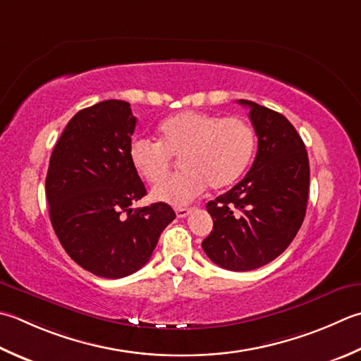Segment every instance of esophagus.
Here are the masks:
<instances>
[{
    "label": "esophagus",
    "instance_id": "esophagus-1",
    "mask_svg": "<svg viewBox=\"0 0 361 361\" xmlns=\"http://www.w3.org/2000/svg\"><path fill=\"white\" fill-rule=\"evenodd\" d=\"M190 211H192L190 208H176V209H175V213H176V216L183 219V217L189 216V214H190Z\"/></svg>",
    "mask_w": 361,
    "mask_h": 361
}]
</instances>
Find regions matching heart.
Returning a JSON list of instances; mask_svg holds the SVG:
<instances>
[{"instance_id":"heart-1","label":"heart","mask_w":361,"mask_h":361,"mask_svg":"<svg viewBox=\"0 0 361 361\" xmlns=\"http://www.w3.org/2000/svg\"><path fill=\"white\" fill-rule=\"evenodd\" d=\"M255 145V131L244 118L185 111L159 125V142L134 139L130 144V161L147 183L159 185L170 171L171 158L180 157L183 172L154 188L152 197L173 207H185L208 185L219 190L241 178Z\"/></svg>"}]
</instances>
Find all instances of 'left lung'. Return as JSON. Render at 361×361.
Returning <instances> with one entry per match:
<instances>
[{
    "label": "left lung",
    "instance_id": "obj_1",
    "mask_svg": "<svg viewBox=\"0 0 361 361\" xmlns=\"http://www.w3.org/2000/svg\"><path fill=\"white\" fill-rule=\"evenodd\" d=\"M250 109L258 152L249 173L207 204L214 227L202 247L228 271H253L271 263L293 243L308 202L310 164L291 122L264 106L238 100Z\"/></svg>",
    "mask_w": 361,
    "mask_h": 361
}]
</instances>
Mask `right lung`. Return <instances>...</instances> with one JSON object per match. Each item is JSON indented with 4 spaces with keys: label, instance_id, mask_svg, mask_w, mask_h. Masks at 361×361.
Masks as SVG:
<instances>
[{
    "label": "right lung",
    "instance_id": "add662e5",
    "mask_svg": "<svg viewBox=\"0 0 361 361\" xmlns=\"http://www.w3.org/2000/svg\"><path fill=\"white\" fill-rule=\"evenodd\" d=\"M134 128L128 102L97 103L76 112L49 158L45 190L56 236L75 263L104 279L139 271L175 219L164 202L131 208L147 194L130 161Z\"/></svg>",
    "mask_w": 361,
    "mask_h": 361
}]
</instances>
